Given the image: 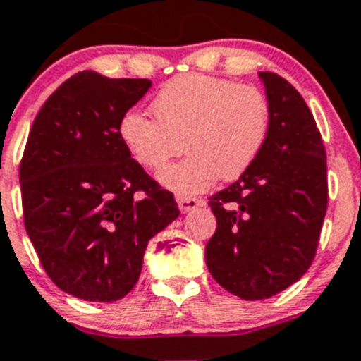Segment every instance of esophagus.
<instances>
[{
	"instance_id": "esophagus-1",
	"label": "esophagus",
	"mask_w": 361,
	"mask_h": 361,
	"mask_svg": "<svg viewBox=\"0 0 361 361\" xmlns=\"http://www.w3.org/2000/svg\"><path fill=\"white\" fill-rule=\"evenodd\" d=\"M178 207H180L181 212H190V210L197 209V207H201L203 204V201L197 200V197H185V196H180L178 197Z\"/></svg>"
}]
</instances>
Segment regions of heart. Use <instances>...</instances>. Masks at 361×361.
Returning <instances> with one entry per match:
<instances>
[{
    "instance_id": "b5f03b06",
    "label": "heart",
    "mask_w": 361,
    "mask_h": 361,
    "mask_svg": "<svg viewBox=\"0 0 361 361\" xmlns=\"http://www.w3.org/2000/svg\"><path fill=\"white\" fill-rule=\"evenodd\" d=\"M152 111L157 120L138 109L126 111L118 136L133 160L149 171L165 167L185 145L188 157L158 174L178 196L204 192L219 178H241L268 142L269 104L253 84L181 75L161 86Z\"/></svg>"
}]
</instances>
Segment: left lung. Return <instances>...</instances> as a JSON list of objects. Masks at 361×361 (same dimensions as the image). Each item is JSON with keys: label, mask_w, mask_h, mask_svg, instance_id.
<instances>
[{"label": "left lung", "mask_w": 361, "mask_h": 361, "mask_svg": "<svg viewBox=\"0 0 361 361\" xmlns=\"http://www.w3.org/2000/svg\"><path fill=\"white\" fill-rule=\"evenodd\" d=\"M259 77L268 142L239 180L210 196L217 228L204 248L217 284L245 300L274 297L306 274L327 210L326 149L307 104L277 73Z\"/></svg>", "instance_id": "obj_1"}]
</instances>
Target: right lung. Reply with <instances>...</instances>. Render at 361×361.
Wrapping results in <instances>:
<instances>
[{
    "instance_id": "right-lung-1",
    "label": "right lung",
    "mask_w": 361,
    "mask_h": 361,
    "mask_svg": "<svg viewBox=\"0 0 361 361\" xmlns=\"http://www.w3.org/2000/svg\"><path fill=\"white\" fill-rule=\"evenodd\" d=\"M151 87L84 70L43 104L19 165L23 219L48 277L90 302L124 298L151 237L178 216L173 192L136 164L118 122Z\"/></svg>"
}]
</instances>
